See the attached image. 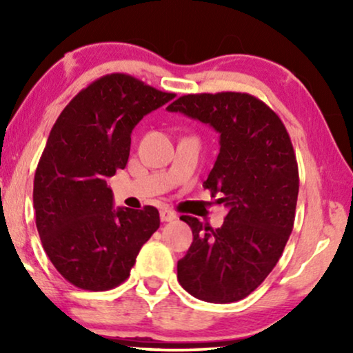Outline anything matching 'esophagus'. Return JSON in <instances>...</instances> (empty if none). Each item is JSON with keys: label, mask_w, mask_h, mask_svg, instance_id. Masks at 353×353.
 Listing matches in <instances>:
<instances>
[{"label": "esophagus", "mask_w": 353, "mask_h": 353, "mask_svg": "<svg viewBox=\"0 0 353 353\" xmlns=\"http://www.w3.org/2000/svg\"><path fill=\"white\" fill-rule=\"evenodd\" d=\"M161 220L162 221H173V220H176V214L168 209H163V210H161Z\"/></svg>", "instance_id": "34e87169"}]
</instances>
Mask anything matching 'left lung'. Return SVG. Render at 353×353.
Returning a JSON list of instances; mask_svg holds the SVG:
<instances>
[{
    "mask_svg": "<svg viewBox=\"0 0 353 353\" xmlns=\"http://www.w3.org/2000/svg\"><path fill=\"white\" fill-rule=\"evenodd\" d=\"M167 110L220 133L204 188L228 207L223 226L215 230L181 215L192 244L178 260V281L201 301L238 302L268 276L292 231L299 168L291 138L276 112L249 93L185 94Z\"/></svg>",
    "mask_w": 353,
    "mask_h": 353,
    "instance_id": "8db88e82",
    "label": "left lung"
}]
</instances>
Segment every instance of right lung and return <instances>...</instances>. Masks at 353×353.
<instances>
[{
    "label": "right lung",
    "instance_id": "obj_1",
    "mask_svg": "<svg viewBox=\"0 0 353 353\" xmlns=\"http://www.w3.org/2000/svg\"><path fill=\"white\" fill-rule=\"evenodd\" d=\"M173 98L132 75L109 74L81 90L52 125L33 207L43 249L75 288L96 292L122 284L161 226L152 205L115 210L105 180L127 165L134 125Z\"/></svg>",
    "mask_w": 353,
    "mask_h": 353
}]
</instances>
